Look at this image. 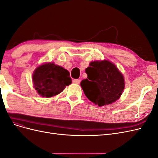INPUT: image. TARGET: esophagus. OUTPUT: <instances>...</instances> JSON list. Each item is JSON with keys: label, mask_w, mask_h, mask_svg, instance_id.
I'll return each mask as SVG.
<instances>
[{"label": "esophagus", "mask_w": 158, "mask_h": 158, "mask_svg": "<svg viewBox=\"0 0 158 158\" xmlns=\"http://www.w3.org/2000/svg\"><path fill=\"white\" fill-rule=\"evenodd\" d=\"M80 82V80H78V79H75L73 80V83L74 84H79Z\"/></svg>", "instance_id": "obj_1"}]
</instances>
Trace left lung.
<instances>
[{"label": "left lung", "instance_id": "left-lung-1", "mask_svg": "<svg viewBox=\"0 0 158 158\" xmlns=\"http://www.w3.org/2000/svg\"><path fill=\"white\" fill-rule=\"evenodd\" d=\"M89 66L85 69L88 78L80 84L85 96L99 107L115 102L125 89L123 74L107 60L92 61Z\"/></svg>", "mask_w": 158, "mask_h": 158}]
</instances>
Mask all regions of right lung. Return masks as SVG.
<instances>
[{"label":"right lung","mask_w":158,"mask_h":158,"mask_svg":"<svg viewBox=\"0 0 158 158\" xmlns=\"http://www.w3.org/2000/svg\"><path fill=\"white\" fill-rule=\"evenodd\" d=\"M32 81L37 94L44 98L55 96L72 83L69 72L54 63L37 66L33 73Z\"/></svg>","instance_id":"obj_1"}]
</instances>
